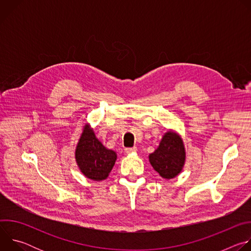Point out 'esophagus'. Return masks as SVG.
<instances>
[{
  "label": "esophagus",
  "mask_w": 251,
  "mask_h": 251,
  "mask_svg": "<svg viewBox=\"0 0 251 251\" xmlns=\"http://www.w3.org/2000/svg\"><path fill=\"white\" fill-rule=\"evenodd\" d=\"M124 151H125V153H126V154H132V153L137 152V147H133V148H126Z\"/></svg>",
  "instance_id": "1"
}]
</instances>
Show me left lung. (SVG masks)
<instances>
[{
  "mask_svg": "<svg viewBox=\"0 0 251 251\" xmlns=\"http://www.w3.org/2000/svg\"><path fill=\"white\" fill-rule=\"evenodd\" d=\"M149 161L158 174L171 180L183 171L186 162V149L182 137L173 130L166 132L159 147L149 155Z\"/></svg>",
  "mask_w": 251,
  "mask_h": 251,
  "instance_id": "8db88e82",
  "label": "left lung"
}]
</instances>
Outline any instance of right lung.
<instances>
[{
	"label": "right lung",
	"instance_id": "obj_1",
	"mask_svg": "<svg viewBox=\"0 0 251 251\" xmlns=\"http://www.w3.org/2000/svg\"><path fill=\"white\" fill-rule=\"evenodd\" d=\"M116 159V152L107 149L96 138L90 125L86 124L75 149V160L80 172L92 181H103L108 177Z\"/></svg>",
	"mask_w": 251,
	"mask_h": 251
}]
</instances>
